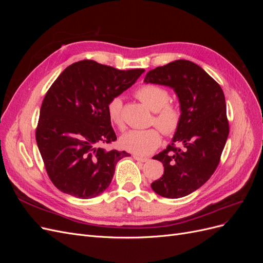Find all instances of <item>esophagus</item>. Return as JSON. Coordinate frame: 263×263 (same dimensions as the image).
<instances>
[{"label":"esophagus","mask_w":263,"mask_h":263,"mask_svg":"<svg viewBox=\"0 0 263 263\" xmlns=\"http://www.w3.org/2000/svg\"><path fill=\"white\" fill-rule=\"evenodd\" d=\"M134 157V159L135 160H137V161H140V162H147L149 159L148 158H144V157H140V156H138V155H134L133 156Z\"/></svg>","instance_id":"34e87169"}]
</instances>
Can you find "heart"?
<instances>
[{
  "mask_svg": "<svg viewBox=\"0 0 263 263\" xmlns=\"http://www.w3.org/2000/svg\"><path fill=\"white\" fill-rule=\"evenodd\" d=\"M135 97L154 110L151 124L165 135L172 136L181 126L182 109L177 104L169 101V92L164 87L157 84H144L135 91ZM108 118L119 129H124L123 102L121 98L110 99L106 105ZM157 128L133 129L124 134L121 138V146L133 154L146 156L160 146L161 133Z\"/></svg>",
  "mask_w": 263,
  "mask_h": 263,
  "instance_id": "1",
  "label": "heart"
}]
</instances>
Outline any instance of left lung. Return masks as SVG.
Returning a JSON list of instances; mask_svg holds the SVG:
<instances>
[{"mask_svg":"<svg viewBox=\"0 0 263 263\" xmlns=\"http://www.w3.org/2000/svg\"><path fill=\"white\" fill-rule=\"evenodd\" d=\"M145 82L172 87L180 101L181 126L171 144L154 157L164 172L151 187L163 197H183L201 187L218 166L229 134L225 95L210 74L189 60L150 70Z\"/></svg>","mask_w":263,"mask_h":263,"instance_id":"8db88e82","label":"left lung"}]
</instances>
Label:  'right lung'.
<instances>
[{"label":"right lung","instance_id":"add662e5","mask_svg":"<svg viewBox=\"0 0 263 263\" xmlns=\"http://www.w3.org/2000/svg\"><path fill=\"white\" fill-rule=\"evenodd\" d=\"M144 71L81 60L63 70L47 91L36 141L47 174L61 192L92 198L108 187L116 163L129 154L102 147L117 139L106 105Z\"/></svg>","mask_w":263,"mask_h":263}]
</instances>
